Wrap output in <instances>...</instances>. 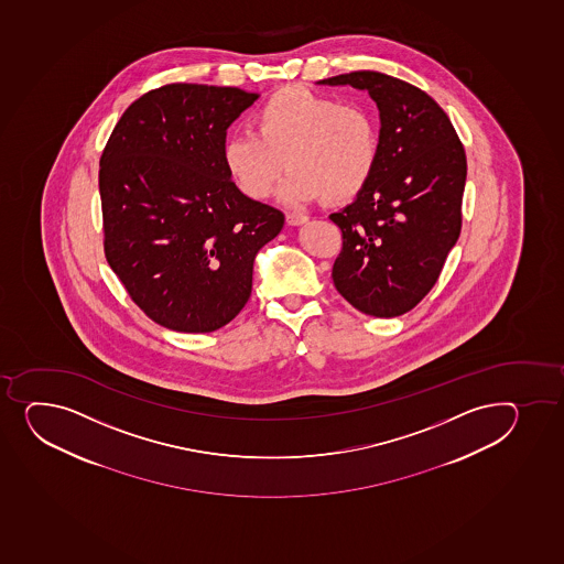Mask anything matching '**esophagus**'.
Instances as JSON below:
<instances>
[{
    "label": "esophagus",
    "mask_w": 564,
    "mask_h": 564,
    "mask_svg": "<svg viewBox=\"0 0 564 564\" xmlns=\"http://www.w3.org/2000/svg\"><path fill=\"white\" fill-rule=\"evenodd\" d=\"M306 220H308L306 215L285 214V223H288L290 226L304 225Z\"/></svg>",
    "instance_id": "1"
}]
</instances>
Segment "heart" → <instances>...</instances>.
Returning <instances> with one entry per match:
<instances>
[{
	"label": "heart",
	"instance_id": "heart-1",
	"mask_svg": "<svg viewBox=\"0 0 564 564\" xmlns=\"http://www.w3.org/2000/svg\"><path fill=\"white\" fill-rule=\"evenodd\" d=\"M379 154V126L369 109L284 87L256 109L252 131L226 141L223 163L252 200L268 198L288 166L285 202L345 204L368 187Z\"/></svg>",
	"mask_w": 564,
	"mask_h": 564
}]
</instances>
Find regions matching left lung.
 <instances>
[{
	"label": "left lung",
	"mask_w": 564,
	"mask_h": 564,
	"mask_svg": "<svg viewBox=\"0 0 564 564\" xmlns=\"http://www.w3.org/2000/svg\"><path fill=\"white\" fill-rule=\"evenodd\" d=\"M319 85L368 90L380 117L373 178L330 215L344 236L334 285L362 314L398 317L433 290L460 236L463 143L444 109L403 79L358 70Z\"/></svg>",
	"instance_id": "left-lung-1"
}]
</instances>
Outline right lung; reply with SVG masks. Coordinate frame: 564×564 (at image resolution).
<instances>
[{"label": "right lung", "instance_id": "right-lung-1", "mask_svg": "<svg viewBox=\"0 0 564 564\" xmlns=\"http://www.w3.org/2000/svg\"><path fill=\"white\" fill-rule=\"evenodd\" d=\"M171 84L133 101L100 158L107 263L131 301L176 333H214L243 310L258 250L284 226L223 163L226 130L258 100Z\"/></svg>", "mask_w": 564, "mask_h": 564}]
</instances>
